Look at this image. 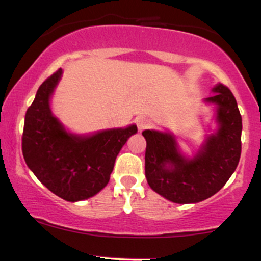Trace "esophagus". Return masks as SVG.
<instances>
[{
    "mask_svg": "<svg viewBox=\"0 0 261 261\" xmlns=\"http://www.w3.org/2000/svg\"><path fill=\"white\" fill-rule=\"evenodd\" d=\"M136 125H137V127H139V130L142 131V130H145V128L148 127V125H150V120H148L146 116H140V117H137Z\"/></svg>",
    "mask_w": 261,
    "mask_h": 261,
    "instance_id": "1",
    "label": "esophagus"
}]
</instances>
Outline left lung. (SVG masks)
Returning <instances> with one entry per match:
<instances>
[{
  "label": "left lung",
  "instance_id": "obj_1",
  "mask_svg": "<svg viewBox=\"0 0 261 261\" xmlns=\"http://www.w3.org/2000/svg\"><path fill=\"white\" fill-rule=\"evenodd\" d=\"M207 101L218 105L219 128L192 160L178 153L174 136L145 130V174L154 192L171 202L187 204L216 194L236 171L242 152V115L233 93L224 84Z\"/></svg>",
  "mask_w": 261,
  "mask_h": 261
}]
</instances>
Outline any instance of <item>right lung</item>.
Masks as SVG:
<instances>
[{
	"label": "right lung",
	"instance_id": "obj_1",
	"mask_svg": "<svg viewBox=\"0 0 261 261\" xmlns=\"http://www.w3.org/2000/svg\"><path fill=\"white\" fill-rule=\"evenodd\" d=\"M62 69L38 88L24 117L22 152L37 178L61 198L76 202L95 196L110 179L116 156L135 125L111 128L93 136L68 134L49 109V98Z\"/></svg>",
	"mask_w": 261,
	"mask_h": 261
}]
</instances>
